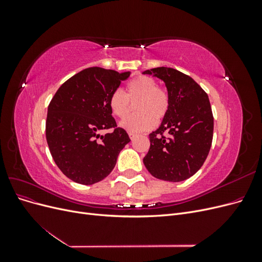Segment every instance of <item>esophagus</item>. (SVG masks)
Here are the masks:
<instances>
[{
  "mask_svg": "<svg viewBox=\"0 0 262 262\" xmlns=\"http://www.w3.org/2000/svg\"><path fill=\"white\" fill-rule=\"evenodd\" d=\"M129 137H130V139H131V140H134V139L137 138V134H136V133H133V132H130V133H129Z\"/></svg>",
  "mask_w": 262,
  "mask_h": 262,
  "instance_id": "34e87169",
  "label": "esophagus"
}]
</instances>
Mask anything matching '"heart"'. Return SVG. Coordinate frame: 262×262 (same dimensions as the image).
Masks as SVG:
<instances>
[{"mask_svg": "<svg viewBox=\"0 0 262 262\" xmlns=\"http://www.w3.org/2000/svg\"><path fill=\"white\" fill-rule=\"evenodd\" d=\"M136 104L137 114L121 122V126L129 132L148 131L155 120L161 121L169 110V95L165 89L157 86L153 77L139 75L126 84V94L115 90L109 97V108L114 116L123 119Z\"/></svg>", "mask_w": 262, "mask_h": 262, "instance_id": "b5f03b06", "label": "heart"}]
</instances>
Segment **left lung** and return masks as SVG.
Segmentation results:
<instances>
[{
	"label": "left lung",
	"mask_w": 262,
	"mask_h": 262,
	"mask_svg": "<svg viewBox=\"0 0 262 262\" xmlns=\"http://www.w3.org/2000/svg\"><path fill=\"white\" fill-rule=\"evenodd\" d=\"M143 74L161 78L169 95V110L160 128L149 134L150 146L143 163L155 178L186 180L201 168L211 148L214 119L208 94L175 69L155 68Z\"/></svg>",
	"instance_id": "1"
}]
</instances>
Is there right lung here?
I'll use <instances>...</instances> for the list:
<instances>
[{
    "label": "right lung",
    "instance_id": "1",
    "mask_svg": "<svg viewBox=\"0 0 262 262\" xmlns=\"http://www.w3.org/2000/svg\"><path fill=\"white\" fill-rule=\"evenodd\" d=\"M131 72L85 69L63 83L48 106L46 138L54 163L81 185H93L113 171L120 150L131 141L118 128L109 97ZM112 128L105 136L99 131Z\"/></svg>",
    "mask_w": 262,
    "mask_h": 262
}]
</instances>
